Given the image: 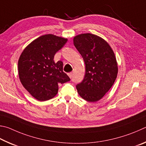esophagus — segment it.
I'll return each instance as SVG.
<instances>
[{"mask_svg": "<svg viewBox=\"0 0 146 146\" xmlns=\"http://www.w3.org/2000/svg\"><path fill=\"white\" fill-rule=\"evenodd\" d=\"M68 76H69V77H70V78H71L72 77V76H73V72L69 73V74H68Z\"/></svg>", "mask_w": 146, "mask_h": 146, "instance_id": "1", "label": "esophagus"}]
</instances>
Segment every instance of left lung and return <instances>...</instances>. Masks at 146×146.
<instances>
[{
	"label": "left lung",
	"mask_w": 146,
	"mask_h": 146,
	"mask_svg": "<svg viewBox=\"0 0 146 146\" xmlns=\"http://www.w3.org/2000/svg\"><path fill=\"white\" fill-rule=\"evenodd\" d=\"M74 44L85 64V78L76 85L81 98L94 103L103 98L113 86L118 74L113 50L103 38L91 33L75 36Z\"/></svg>",
	"instance_id": "left-lung-1"
}]
</instances>
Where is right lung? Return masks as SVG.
<instances>
[{
	"label": "right lung",
	"mask_w": 146,
	"mask_h": 146,
	"mask_svg": "<svg viewBox=\"0 0 146 146\" xmlns=\"http://www.w3.org/2000/svg\"><path fill=\"white\" fill-rule=\"evenodd\" d=\"M67 38L54 35H42L31 42L20 56L18 71L22 85L40 101L56 96L58 85L70 80L63 71V62L55 63V54L63 47Z\"/></svg>",
	"instance_id": "add662e5"
}]
</instances>
